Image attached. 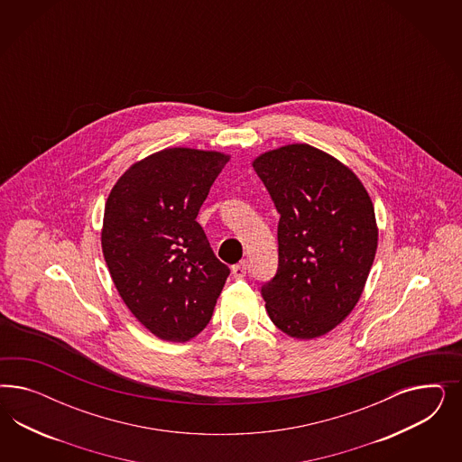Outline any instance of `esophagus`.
Instances as JSON below:
<instances>
[{"label": "esophagus", "instance_id": "esophagus-1", "mask_svg": "<svg viewBox=\"0 0 462 462\" xmlns=\"http://www.w3.org/2000/svg\"><path fill=\"white\" fill-rule=\"evenodd\" d=\"M232 274L236 280H240L247 274V261H240L236 266H232Z\"/></svg>", "mask_w": 462, "mask_h": 462}]
</instances>
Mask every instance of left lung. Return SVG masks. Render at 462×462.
<instances>
[{
  "label": "left lung",
  "mask_w": 462,
  "mask_h": 462,
  "mask_svg": "<svg viewBox=\"0 0 462 462\" xmlns=\"http://www.w3.org/2000/svg\"><path fill=\"white\" fill-rule=\"evenodd\" d=\"M252 166L280 213L278 271L261 286L269 319L294 338L325 336L356 307L373 266V201L349 168L308 143Z\"/></svg>",
  "instance_id": "1"
}]
</instances>
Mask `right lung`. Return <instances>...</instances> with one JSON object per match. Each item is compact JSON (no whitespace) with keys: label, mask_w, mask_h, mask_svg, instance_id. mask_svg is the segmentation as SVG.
Returning <instances> with one entry per match:
<instances>
[{"label":"right lung","mask_w":462,"mask_h":462,"mask_svg":"<svg viewBox=\"0 0 462 462\" xmlns=\"http://www.w3.org/2000/svg\"><path fill=\"white\" fill-rule=\"evenodd\" d=\"M226 162L220 152L164 149L128 169L106 199L101 247L113 282L162 340L198 336L230 274L196 222Z\"/></svg>","instance_id":"obj_1"}]
</instances>
